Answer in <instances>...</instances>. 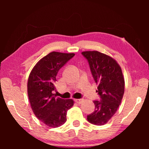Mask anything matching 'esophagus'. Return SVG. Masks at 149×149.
<instances>
[{
    "instance_id": "1",
    "label": "esophagus",
    "mask_w": 149,
    "mask_h": 149,
    "mask_svg": "<svg viewBox=\"0 0 149 149\" xmlns=\"http://www.w3.org/2000/svg\"><path fill=\"white\" fill-rule=\"evenodd\" d=\"M74 101L75 102L78 103V104H80V103L83 101V99H74Z\"/></svg>"
}]
</instances>
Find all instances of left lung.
Listing matches in <instances>:
<instances>
[{"mask_svg":"<svg viewBox=\"0 0 149 149\" xmlns=\"http://www.w3.org/2000/svg\"><path fill=\"white\" fill-rule=\"evenodd\" d=\"M81 54L89 63L100 100L93 101L95 111L87 120L94 125H102L116 112L124 93L125 82L122 69L116 60L98 51H85Z\"/></svg>","mask_w":149,"mask_h":149,"instance_id":"1","label":"left lung"}]
</instances>
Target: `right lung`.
I'll use <instances>...</instances> for the list:
<instances>
[{"label": "right lung", "instance_id": "add662e5", "mask_svg": "<svg viewBox=\"0 0 149 149\" xmlns=\"http://www.w3.org/2000/svg\"><path fill=\"white\" fill-rule=\"evenodd\" d=\"M75 56L74 53L52 52L35 65L27 82V94L32 110L42 123L57 127L66 122L67 111L74 105L72 99L57 98L55 82L60 69Z\"/></svg>", "mask_w": 149, "mask_h": 149}]
</instances>
